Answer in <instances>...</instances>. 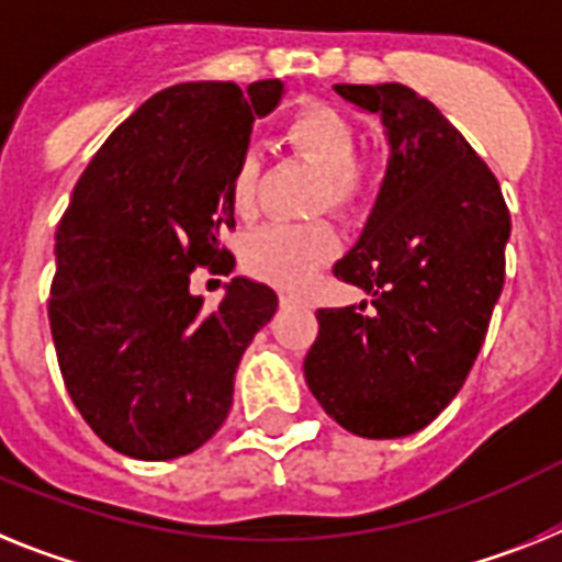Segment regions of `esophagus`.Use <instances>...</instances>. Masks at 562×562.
Here are the masks:
<instances>
[{"label":"esophagus","instance_id":"34e87169","mask_svg":"<svg viewBox=\"0 0 562 562\" xmlns=\"http://www.w3.org/2000/svg\"><path fill=\"white\" fill-rule=\"evenodd\" d=\"M280 305L282 308H291V305H305V300L296 294H280Z\"/></svg>","mask_w":562,"mask_h":562}]
</instances>
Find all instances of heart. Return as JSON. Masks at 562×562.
<instances>
[{
	"mask_svg": "<svg viewBox=\"0 0 562 562\" xmlns=\"http://www.w3.org/2000/svg\"><path fill=\"white\" fill-rule=\"evenodd\" d=\"M282 135L294 149L322 166V203L356 212L375 192L379 166L356 153V124L345 112L311 101L296 106L282 124ZM260 189V158L243 155L228 180V200L237 214H251ZM339 251V232L328 221L268 223L248 234L243 266L254 277L280 288H305Z\"/></svg>",
	"mask_w": 562,
	"mask_h": 562,
	"instance_id": "b5f03b06",
	"label": "heart"
}]
</instances>
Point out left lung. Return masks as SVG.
<instances>
[{"label": "left lung", "instance_id": "left-lung-1", "mask_svg": "<svg viewBox=\"0 0 562 562\" xmlns=\"http://www.w3.org/2000/svg\"><path fill=\"white\" fill-rule=\"evenodd\" d=\"M334 90L382 115L390 164L362 237L334 266L373 300L316 311L305 379L348 432L404 438L456 398L475 364L504 288L509 209L432 101L396 81Z\"/></svg>", "mask_w": 562, "mask_h": 562}]
</instances>
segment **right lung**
I'll return each mask as SVG.
<instances>
[{"label":"right lung","mask_w":562,"mask_h":562,"mask_svg":"<svg viewBox=\"0 0 562 562\" xmlns=\"http://www.w3.org/2000/svg\"><path fill=\"white\" fill-rule=\"evenodd\" d=\"M282 81H189L155 92L104 140L56 234L47 314L72 404L106 447L140 461L194 452L223 427L234 373L277 311L268 285L234 277L214 311L194 268L232 271L228 180L254 115Z\"/></svg>","instance_id":"add662e5"}]
</instances>
